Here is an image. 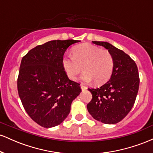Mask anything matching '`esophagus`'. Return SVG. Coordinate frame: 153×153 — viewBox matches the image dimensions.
Segmentation results:
<instances>
[{
    "instance_id": "obj_1",
    "label": "esophagus",
    "mask_w": 153,
    "mask_h": 153,
    "mask_svg": "<svg viewBox=\"0 0 153 153\" xmlns=\"http://www.w3.org/2000/svg\"><path fill=\"white\" fill-rule=\"evenodd\" d=\"M80 88H81V89H82V91H83V90H86V89H87V87L85 86V85H82V84H81V85H80Z\"/></svg>"
}]
</instances>
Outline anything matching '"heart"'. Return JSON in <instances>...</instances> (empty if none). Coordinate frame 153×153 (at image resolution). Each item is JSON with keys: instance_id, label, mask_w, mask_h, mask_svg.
Instances as JSON below:
<instances>
[{"instance_id": "1", "label": "heart", "mask_w": 153, "mask_h": 153, "mask_svg": "<svg viewBox=\"0 0 153 153\" xmlns=\"http://www.w3.org/2000/svg\"><path fill=\"white\" fill-rule=\"evenodd\" d=\"M73 56L65 55L62 58L63 68L68 78L75 79L79 73L85 71L82 81L94 80L96 85H102L109 80L114 69V58L106 50L89 44H82L72 50Z\"/></svg>"}]
</instances>
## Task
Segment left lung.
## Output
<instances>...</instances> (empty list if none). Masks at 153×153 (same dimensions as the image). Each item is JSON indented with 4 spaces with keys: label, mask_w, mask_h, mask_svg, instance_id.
Wrapping results in <instances>:
<instances>
[{
    "label": "left lung",
    "mask_w": 153,
    "mask_h": 153,
    "mask_svg": "<svg viewBox=\"0 0 153 153\" xmlns=\"http://www.w3.org/2000/svg\"><path fill=\"white\" fill-rule=\"evenodd\" d=\"M108 50L114 58V69L108 82L99 88H88L92 100L87 108L93 118L104 124L122 121L134 106L140 85L137 67L122 50L106 42L93 41Z\"/></svg>",
    "instance_id": "obj_1"
}]
</instances>
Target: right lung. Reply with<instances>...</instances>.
<instances>
[{"mask_svg": "<svg viewBox=\"0 0 153 153\" xmlns=\"http://www.w3.org/2000/svg\"><path fill=\"white\" fill-rule=\"evenodd\" d=\"M78 40H52L38 45L23 57L17 80L19 97L26 113L39 125H59L81 92L80 84L68 78L62 60Z\"/></svg>", "mask_w": 153, "mask_h": 153, "instance_id": "1", "label": "right lung"}]
</instances>
